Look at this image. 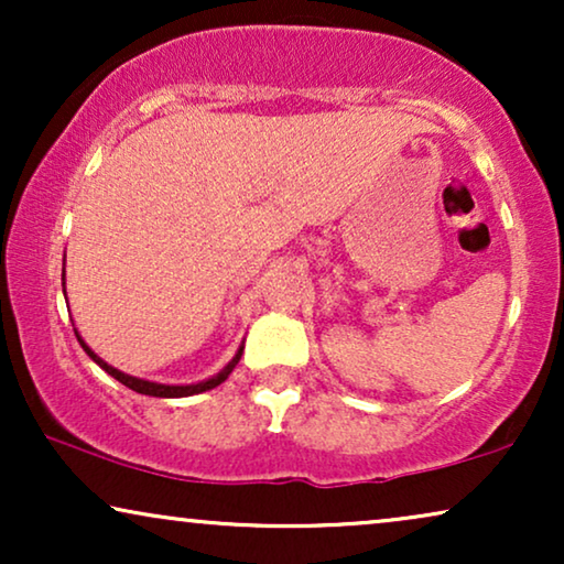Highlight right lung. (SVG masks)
<instances>
[{
  "instance_id": "obj_1",
  "label": "right lung",
  "mask_w": 564,
  "mask_h": 564,
  "mask_svg": "<svg viewBox=\"0 0 564 564\" xmlns=\"http://www.w3.org/2000/svg\"><path fill=\"white\" fill-rule=\"evenodd\" d=\"M61 280H64V295H66V253H64V276H61ZM74 334H76V338H79L82 349L87 351V357H89L91 361H95V365L102 367L107 375L115 377V380L126 384V388L135 390V392H141V395H153V398H189V395H197V392H205V390H213V388H218L220 382H226V380H228V375L234 372V367L238 365V359H241V354H243V344H241V346H238V351L234 354V359H230L228 365L223 367L218 375L207 377V380H203V382H192V384H164V382L141 380V377H133V375H126V372H120V369H115L112 365H107L105 359H99L97 354L89 349L87 341H84V338L79 336V330L74 328Z\"/></svg>"
}]
</instances>
